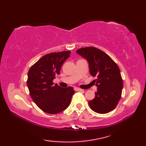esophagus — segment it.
<instances>
[{"instance_id":"1","label":"esophagus","mask_w":146,"mask_h":146,"mask_svg":"<svg viewBox=\"0 0 146 146\" xmlns=\"http://www.w3.org/2000/svg\"><path fill=\"white\" fill-rule=\"evenodd\" d=\"M75 91H83V90L80 88H75Z\"/></svg>"}]
</instances>
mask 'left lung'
<instances>
[{
  "instance_id": "obj_1",
  "label": "left lung",
  "mask_w": 146,
  "mask_h": 146,
  "mask_svg": "<svg viewBox=\"0 0 146 146\" xmlns=\"http://www.w3.org/2000/svg\"><path fill=\"white\" fill-rule=\"evenodd\" d=\"M85 58L89 64L92 76H97V91L94 99L88 102L92 110L107 113L113 110L122 95L123 80L117 64L109 56L95 47H86L76 51Z\"/></svg>"
}]
</instances>
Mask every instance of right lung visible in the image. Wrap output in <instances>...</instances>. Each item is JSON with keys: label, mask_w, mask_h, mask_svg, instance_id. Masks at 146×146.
<instances>
[{"label": "right lung", "mask_w": 146, "mask_h": 146, "mask_svg": "<svg viewBox=\"0 0 146 146\" xmlns=\"http://www.w3.org/2000/svg\"><path fill=\"white\" fill-rule=\"evenodd\" d=\"M71 51L51 52L42 56L30 68L27 85L33 100L40 109L49 114H56L69 106L75 94L71 86L63 88L54 84L61 67Z\"/></svg>", "instance_id": "right-lung-1"}]
</instances>
